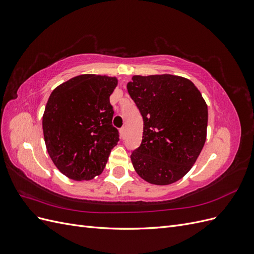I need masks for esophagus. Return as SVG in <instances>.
I'll use <instances>...</instances> for the list:
<instances>
[{"label": "esophagus", "mask_w": 254, "mask_h": 254, "mask_svg": "<svg viewBox=\"0 0 254 254\" xmlns=\"http://www.w3.org/2000/svg\"><path fill=\"white\" fill-rule=\"evenodd\" d=\"M120 135H121L122 139H124L125 135H126V127H122L120 129Z\"/></svg>", "instance_id": "esophagus-1"}]
</instances>
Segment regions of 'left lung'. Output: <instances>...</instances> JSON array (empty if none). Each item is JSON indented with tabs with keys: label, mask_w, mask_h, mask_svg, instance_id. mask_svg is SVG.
Listing matches in <instances>:
<instances>
[{
	"label": "left lung",
	"mask_w": 254,
	"mask_h": 254,
	"mask_svg": "<svg viewBox=\"0 0 254 254\" xmlns=\"http://www.w3.org/2000/svg\"><path fill=\"white\" fill-rule=\"evenodd\" d=\"M128 93L144 122L143 139L131 162L142 179L167 186L196 162L206 139L207 106L190 79L171 74L135 75Z\"/></svg>",
	"instance_id": "1"
}]
</instances>
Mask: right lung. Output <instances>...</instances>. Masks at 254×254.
<instances>
[{
    "label": "right lung",
    "instance_id": "obj_1",
    "mask_svg": "<svg viewBox=\"0 0 254 254\" xmlns=\"http://www.w3.org/2000/svg\"><path fill=\"white\" fill-rule=\"evenodd\" d=\"M118 79L83 74L61 83L45 106L42 128L49 155L67 178L91 180L102 174L119 142L110 95Z\"/></svg>",
    "mask_w": 254,
    "mask_h": 254
}]
</instances>
